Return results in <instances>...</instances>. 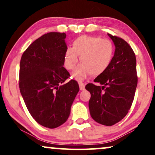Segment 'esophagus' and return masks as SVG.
<instances>
[{
	"label": "esophagus",
	"instance_id": "1",
	"mask_svg": "<svg viewBox=\"0 0 155 155\" xmlns=\"http://www.w3.org/2000/svg\"><path fill=\"white\" fill-rule=\"evenodd\" d=\"M79 87H80V90H84L85 89V85L83 82H79Z\"/></svg>",
	"mask_w": 155,
	"mask_h": 155
}]
</instances>
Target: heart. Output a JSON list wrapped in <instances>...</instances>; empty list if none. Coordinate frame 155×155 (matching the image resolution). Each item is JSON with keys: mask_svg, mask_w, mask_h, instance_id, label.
Returning a JSON list of instances; mask_svg holds the SVG:
<instances>
[{"mask_svg": "<svg viewBox=\"0 0 155 155\" xmlns=\"http://www.w3.org/2000/svg\"><path fill=\"white\" fill-rule=\"evenodd\" d=\"M115 47L108 39L81 35L72 42V48L65 51L64 65L67 70H73L78 61L81 63L72 73V78L82 81L89 75H99L108 68L113 59Z\"/></svg>", "mask_w": 155, "mask_h": 155, "instance_id": "b5f03b06", "label": "heart"}]
</instances>
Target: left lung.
I'll list each match as a JSON object with an SVG mask.
<instances>
[{"label":"left lung","mask_w":155,"mask_h":155,"mask_svg":"<svg viewBox=\"0 0 155 155\" xmlns=\"http://www.w3.org/2000/svg\"><path fill=\"white\" fill-rule=\"evenodd\" d=\"M115 46L108 68L94 80L101 85L89 83L85 89L91 94L90 115L101 124L112 126L122 120L133 103L138 83L136 59L133 50L121 38L107 33Z\"/></svg>","instance_id":"8db88e82"}]
</instances>
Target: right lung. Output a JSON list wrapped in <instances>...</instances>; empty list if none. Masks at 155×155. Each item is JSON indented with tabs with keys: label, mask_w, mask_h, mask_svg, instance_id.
I'll return each mask as SVG.
<instances>
[{
	"label": "right lung",
	"mask_w": 155,
	"mask_h": 155,
	"mask_svg": "<svg viewBox=\"0 0 155 155\" xmlns=\"http://www.w3.org/2000/svg\"><path fill=\"white\" fill-rule=\"evenodd\" d=\"M65 33H46L31 43L22 54L19 89L31 115L42 126L54 129L66 122L80 90L64 67L68 48Z\"/></svg>",
	"instance_id": "add662e5"
}]
</instances>
